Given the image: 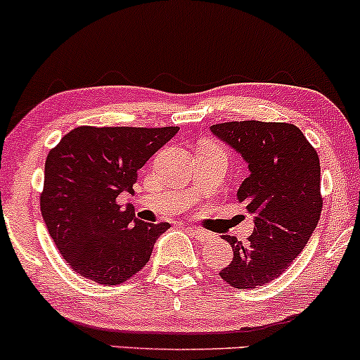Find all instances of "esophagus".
<instances>
[{
	"mask_svg": "<svg viewBox=\"0 0 360 360\" xmlns=\"http://www.w3.org/2000/svg\"><path fill=\"white\" fill-rule=\"evenodd\" d=\"M188 229L189 233H191V235L196 238V240H199V241H207L211 238V235L210 233H206V231H202V229H199V228H194V226H188L186 228Z\"/></svg>",
	"mask_w": 360,
	"mask_h": 360,
	"instance_id": "esophagus-1",
	"label": "esophagus"
}]
</instances>
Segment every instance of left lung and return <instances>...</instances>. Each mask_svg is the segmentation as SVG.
I'll use <instances>...</instances> for the list:
<instances>
[{
	"label": "left lung",
	"mask_w": 360,
	"mask_h": 360,
	"mask_svg": "<svg viewBox=\"0 0 360 360\" xmlns=\"http://www.w3.org/2000/svg\"><path fill=\"white\" fill-rule=\"evenodd\" d=\"M211 132L241 154L250 176L238 201L255 216L248 241L224 235L233 259L219 276L235 288H258L278 278L295 259L322 213L319 154L300 129L285 122H224Z\"/></svg>",
	"instance_id": "obj_1"
}]
</instances>
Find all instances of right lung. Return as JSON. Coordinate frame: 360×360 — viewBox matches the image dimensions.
<instances>
[{
  "label": "right lung",
  "mask_w": 360,
  "mask_h": 360,
  "mask_svg": "<svg viewBox=\"0 0 360 360\" xmlns=\"http://www.w3.org/2000/svg\"><path fill=\"white\" fill-rule=\"evenodd\" d=\"M179 127L73 129L50 150L40 196L56 248L85 278L119 285L142 270L169 223H144L117 198L134 193L137 171Z\"/></svg>",
  "instance_id": "1"
}]
</instances>
